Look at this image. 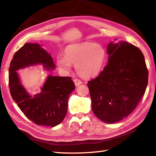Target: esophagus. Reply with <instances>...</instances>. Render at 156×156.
I'll return each mask as SVG.
<instances>
[{"mask_svg": "<svg viewBox=\"0 0 156 156\" xmlns=\"http://www.w3.org/2000/svg\"><path fill=\"white\" fill-rule=\"evenodd\" d=\"M73 82H74V83H75V85L77 87V86H79L80 85V84H81L82 83V81L81 80H78V79H74V80H73Z\"/></svg>", "mask_w": 156, "mask_h": 156, "instance_id": "34e87169", "label": "esophagus"}]
</instances>
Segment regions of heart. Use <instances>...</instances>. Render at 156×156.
I'll return each mask as SVG.
<instances>
[{"mask_svg": "<svg viewBox=\"0 0 156 156\" xmlns=\"http://www.w3.org/2000/svg\"><path fill=\"white\" fill-rule=\"evenodd\" d=\"M64 57L56 58L60 70L69 72L75 65L78 74L84 78H94L99 74L107 59L106 50L99 44L84 42L65 47Z\"/></svg>", "mask_w": 156, "mask_h": 156, "instance_id": "heart-1", "label": "heart"}]
</instances>
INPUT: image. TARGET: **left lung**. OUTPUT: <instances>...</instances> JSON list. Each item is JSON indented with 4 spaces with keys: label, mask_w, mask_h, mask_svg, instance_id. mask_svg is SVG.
I'll return each mask as SVG.
<instances>
[{
    "label": "left lung",
    "mask_w": 156,
    "mask_h": 156,
    "mask_svg": "<svg viewBox=\"0 0 156 156\" xmlns=\"http://www.w3.org/2000/svg\"><path fill=\"white\" fill-rule=\"evenodd\" d=\"M108 63L98 77L87 83L94 114L112 124L136 109L148 84V69L138 47L126 42L110 43Z\"/></svg>",
    "instance_id": "1"
}]
</instances>
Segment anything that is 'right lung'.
I'll return each mask as SVG.
<instances>
[{"label":"right lung","instance_id":"add662e5","mask_svg":"<svg viewBox=\"0 0 156 156\" xmlns=\"http://www.w3.org/2000/svg\"><path fill=\"white\" fill-rule=\"evenodd\" d=\"M38 64L47 70L56 67L51 55L39 44L25 43L16 52L9 68L10 94L21 112L33 122L54 127L61 123L67 114L69 96L75 84L71 77L49 76L41 93L32 97L21 84L16 71Z\"/></svg>","mask_w":156,"mask_h":156}]
</instances>
